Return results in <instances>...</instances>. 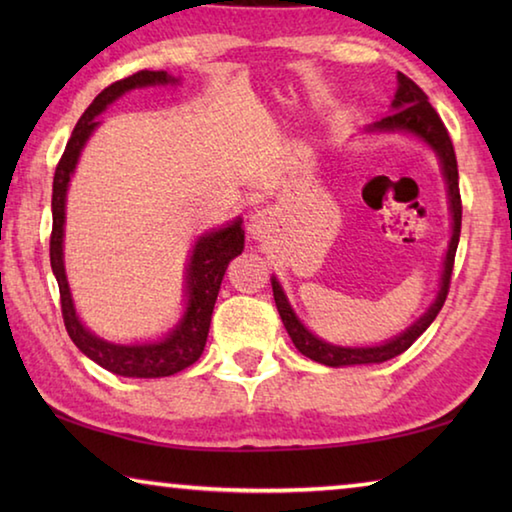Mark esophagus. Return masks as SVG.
<instances>
[{
  "instance_id": "esophagus-1",
  "label": "esophagus",
  "mask_w": 512,
  "mask_h": 512,
  "mask_svg": "<svg viewBox=\"0 0 512 512\" xmlns=\"http://www.w3.org/2000/svg\"><path fill=\"white\" fill-rule=\"evenodd\" d=\"M271 223H273V212L271 210H259L257 214L250 216V223H248L250 237H253V239L266 237V232L271 230Z\"/></svg>"
}]
</instances>
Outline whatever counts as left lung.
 I'll return each instance as SVG.
<instances>
[{
  "label": "left lung",
  "mask_w": 512,
  "mask_h": 512,
  "mask_svg": "<svg viewBox=\"0 0 512 512\" xmlns=\"http://www.w3.org/2000/svg\"><path fill=\"white\" fill-rule=\"evenodd\" d=\"M393 112L384 119H379L377 124H372L368 131H379V133H411L420 137L422 142H427L433 151H436L440 167H443V176L447 183V194H449V210H452V239H449V248L445 255L443 264V275H440V287L438 296L431 302V307L424 311V314L415 320V323L402 332L395 339L372 345V348H341V345H332L323 339H318L309 332V329L300 323L298 316L293 314L287 296L280 287V282L271 277L273 284V298L275 307L280 311V318L291 341L296 348L309 357L311 361L323 363V366L341 368V366H361V363H384L388 359L397 357L404 350H409L413 341L427 329L433 320H436L438 311L443 309L447 293H449V282H452V271H454V257L458 248V237H461V216H463V205H461V192H458V164H456V153L454 144L449 140V133L443 124V119L438 117V112L427 99L418 85H415L409 76L397 72V92L391 103Z\"/></svg>",
  "instance_id": "8db88e82"
}]
</instances>
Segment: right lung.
Segmentation results:
<instances>
[{
	"mask_svg": "<svg viewBox=\"0 0 512 512\" xmlns=\"http://www.w3.org/2000/svg\"><path fill=\"white\" fill-rule=\"evenodd\" d=\"M178 83L167 72H151V69H142L133 76L115 81L108 85L106 90L97 94V99L90 103V108L83 112L79 124L74 126L72 137L65 146L63 158H60L56 173H54V194H51V214H54V225H51V239H49V257H51V271H54L60 289V309H63V320L69 339L74 341L85 357H90L101 368H106L121 377H140V379H153V377H169L176 372L185 370L198 361L207 341V332H210V320L214 311L216 296H219L221 280L225 275V268L241 255L244 250V228H241V219L232 221L225 228L205 232L198 237L196 246L192 250L187 264L185 275V293H187V309L178 325L164 336L158 343H137V345H117L108 343L94 336L90 329H85L83 323L76 316L72 293H69L65 264H63V232H65V198H67V185L69 178L76 169L79 155L83 151L85 142L90 135L97 131L101 121L99 117L112 101H117L121 94L135 88H149V85H167Z\"/></svg>",
	"mask_w": 512,
	"mask_h": 512,
	"instance_id": "1",
	"label": "right lung"
}]
</instances>
